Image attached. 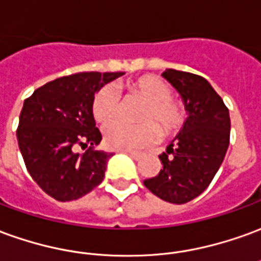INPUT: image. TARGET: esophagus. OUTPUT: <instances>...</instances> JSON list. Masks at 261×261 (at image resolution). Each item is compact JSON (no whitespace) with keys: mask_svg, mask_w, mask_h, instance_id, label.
<instances>
[{"mask_svg":"<svg viewBox=\"0 0 261 261\" xmlns=\"http://www.w3.org/2000/svg\"><path fill=\"white\" fill-rule=\"evenodd\" d=\"M124 152H127V154H128L131 158H134V160H141V158H143V154H141V152H136V151H124Z\"/></svg>","mask_w":261,"mask_h":261,"instance_id":"1","label":"esophagus"}]
</instances>
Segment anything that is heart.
<instances>
[{
  "label": "heart",
  "instance_id": "b5f03b06",
  "mask_svg": "<svg viewBox=\"0 0 261 261\" xmlns=\"http://www.w3.org/2000/svg\"><path fill=\"white\" fill-rule=\"evenodd\" d=\"M127 92L144 99L137 117L143 121L127 123L113 121L103 130L105 143L109 148L141 149L158 137H169L184 128L188 120V110L184 101L172 96V87L158 76L147 74L125 85ZM120 109V96L112 86H103L94 94L92 113L97 123L106 124L117 116Z\"/></svg>",
  "mask_w": 261,
  "mask_h": 261
}]
</instances>
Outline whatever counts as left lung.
<instances>
[{"label": "left lung", "mask_w": 261, "mask_h": 261, "mask_svg": "<svg viewBox=\"0 0 261 261\" xmlns=\"http://www.w3.org/2000/svg\"><path fill=\"white\" fill-rule=\"evenodd\" d=\"M162 76L179 92L189 117L184 130L160 155L162 169L144 185L160 199L182 205L212 182L230 141L229 109L199 74L167 69Z\"/></svg>", "instance_id": "8db88e82"}]
</instances>
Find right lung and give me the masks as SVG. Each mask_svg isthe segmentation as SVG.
I'll return each instance as SVG.
<instances>
[{
    "label": "right lung",
    "mask_w": 261,
    "mask_h": 261,
    "mask_svg": "<svg viewBox=\"0 0 261 261\" xmlns=\"http://www.w3.org/2000/svg\"><path fill=\"white\" fill-rule=\"evenodd\" d=\"M121 72H82L38 87L23 101L16 128L25 167L42 191L59 202L89 194L105 178L112 154L96 148L101 133L92 113L94 93ZM79 148L86 149L79 153Z\"/></svg>",
    "instance_id": "1"
}]
</instances>
